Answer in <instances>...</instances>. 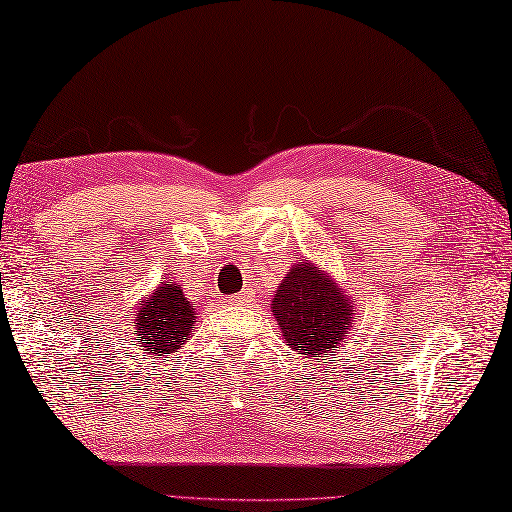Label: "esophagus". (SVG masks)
Wrapping results in <instances>:
<instances>
[{"label":"esophagus","instance_id":"esophagus-1","mask_svg":"<svg viewBox=\"0 0 512 512\" xmlns=\"http://www.w3.org/2000/svg\"><path fill=\"white\" fill-rule=\"evenodd\" d=\"M229 303H234V305H247V303H252V294L243 292V294H238V296H234V298H229Z\"/></svg>","mask_w":512,"mask_h":512}]
</instances>
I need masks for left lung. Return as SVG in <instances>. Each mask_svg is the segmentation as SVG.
Returning <instances> with one entry per match:
<instances>
[{"instance_id": "8db88e82", "label": "left lung", "mask_w": 512, "mask_h": 512, "mask_svg": "<svg viewBox=\"0 0 512 512\" xmlns=\"http://www.w3.org/2000/svg\"><path fill=\"white\" fill-rule=\"evenodd\" d=\"M272 312L285 343L303 359L341 347L354 327V298L312 263H298L278 285Z\"/></svg>"}]
</instances>
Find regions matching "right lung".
Returning <instances> with one entry per match:
<instances>
[{"mask_svg":"<svg viewBox=\"0 0 512 512\" xmlns=\"http://www.w3.org/2000/svg\"><path fill=\"white\" fill-rule=\"evenodd\" d=\"M133 323H136V336L131 345L142 350V356L169 359V354L189 341L196 314L180 285L165 283L149 298H142Z\"/></svg>","mask_w":512,"mask_h":512,"instance_id":"1","label":"right lung"}]
</instances>
